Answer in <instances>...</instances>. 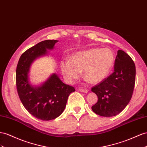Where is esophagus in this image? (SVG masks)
<instances>
[{"instance_id": "1", "label": "esophagus", "mask_w": 147, "mask_h": 147, "mask_svg": "<svg viewBox=\"0 0 147 147\" xmlns=\"http://www.w3.org/2000/svg\"><path fill=\"white\" fill-rule=\"evenodd\" d=\"M79 90H80V91L84 92V93H88V90H87L86 89H84V88H79Z\"/></svg>"}]
</instances>
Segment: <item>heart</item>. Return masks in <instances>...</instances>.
<instances>
[{
	"instance_id": "1",
	"label": "heart",
	"mask_w": 147,
	"mask_h": 147,
	"mask_svg": "<svg viewBox=\"0 0 147 147\" xmlns=\"http://www.w3.org/2000/svg\"><path fill=\"white\" fill-rule=\"evenodd\" d=\"M114 63L115 55L111 49L90 48L75 53L70 60L62 61L60 68L69 83L76 81L83 71L86 80L96 84L108 76Z\"/></svg>"
}]
</instances>
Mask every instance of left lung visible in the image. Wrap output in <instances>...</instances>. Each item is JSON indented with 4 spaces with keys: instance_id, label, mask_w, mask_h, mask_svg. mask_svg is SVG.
<instances>
[{
    "instance_id": "1",
    "label": "left lung",
    "mask_w": 147,
    "mask_h": 147,
    "mask_svg": "<svg viewBox=\"0 0 147 147\" xmlns=\"http://www.w3.org/2000/svg\"><path fill=\"white\" fill-rule=\"evenodd\" d=\"M136 69L133 60L125 51L118 50L114 64V72L91 88L98 97L92 106L96 114L115 116L121 112L132 96Z\"/></svg>"
}]
</instances>
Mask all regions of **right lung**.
<instances>
[{
  "instance_id": "obj_1",
  "label": "right lung",
  "mask_w": 147,
  "mask_h": 147,
  "mask_svg": "<svg viewBox=\"0 0 147 147\" xmlns=\"http://www.w3.org/2000/svg\"><path fill=\"white\" fill-rule=\"evenodd\" d=\"M58 40H45L22 54L16 70V85L18 96L27 111L42 120L55 119L66 107L68 96L75 91L73 86L63 83L56 73L52 74L42 84L34 86L29 81L28 73L33 62L48 54Z\"/></svg>"
}]
</instances>
